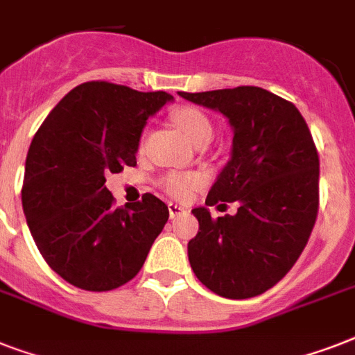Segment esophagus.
<instances>
[{
  "label": "esophagus",
  "instance_id": "obj_1",
  "mask_svg": "<svg viewBox=\"0 0 355 355\" xmlns=\"http://www.w3.org/2000/svg\"><path fill=\"white\" fill-rule=\"evenodd\" d=\"M167 208H169V217H171V219H175V217H178L180 216V214H184V208L180 205H177V202H169V205H167Z\"/></svg>",
  "mask_w": 355,
  "mask_h": 355
}]
</instances>
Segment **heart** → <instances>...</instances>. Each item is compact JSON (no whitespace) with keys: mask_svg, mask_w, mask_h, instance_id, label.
Instances as JSON below:
<instances>
[{"mask_svg":"<svg viewBox=\"0 0 355 355\" xmlns=\"http://www.w3.org/2000/svg\"><path fill=\"white\" fill-rule=\"evenodd\" d=\"M171 118L178 130L193 145L211 138L214 127L210 118L199 108L180 107L171 114ZM160 186L173 199L186 200L202 186V177L197 173H167L166 177L160 178Z\"/></svg>","mask_w":355,"mask_h":355,"instance_id":"heart-1","label":"heart"}]
</instances>
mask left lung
<instances>
[{
    "label": "left lung",
    "mask_w": 355,
    "mask_h": 355,
    "mask_svg": "<svg viewBox=\"0 0 355 355\" xmlns=\"http://www.w3.org/2000/svg\"><path fill=\"white\" fill-rule=\"evenodd\" d=\"M178 94L219 110L234 128L232 158L206 205L239 208L217 219L195 208L191 269L219 297H258L291 270L317 221L319 153L308 123L291 101L258 86Z\"/></svg>",
    "instance_id": "1"
}]
</instances>
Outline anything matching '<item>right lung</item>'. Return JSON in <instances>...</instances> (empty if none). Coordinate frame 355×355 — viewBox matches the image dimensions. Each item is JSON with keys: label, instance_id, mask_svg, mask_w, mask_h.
Listing matches in <instances>:
<instances>
[{"label": "right lung", "instance_id": "obj_1", "mask_svg": "<svg viewBox=\"0 0 355 355\" xmlns=\"http://www.w3.org/2000/svg\"><path fill=\"white\" fill-rule=\"evenodd\" d=\"M173 99L107 80L83 83L31 141L21 205L36 247L58 276L85 291H112L138 275L169 219L153 193L114 208L110 173L136 166L149 116Z\"/></svg>", "mask_w": 355, "mask_h": 355}]
</instances>
